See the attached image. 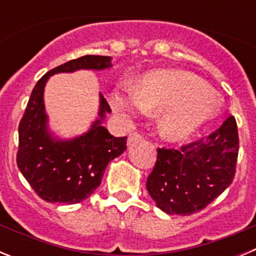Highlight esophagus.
<instances>
[{
    "mask_svg": "<svg viewBox=\"0 0 256 256\" xmlns=\"http://www.w3.org/2000/svg\"><path fill=\"white\" fill-rule=\"evenodd\" d=\"M141 140H142V134H141V133H138V132H133V133H130V136H128V144H136V142L141 141Z\"/></svg>",
    "mask_w": 256,
    "mask_h": 256,
    "instance_id": "obj_1",
    "label": "esophagus"
}]
</instances>
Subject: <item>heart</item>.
I'll list each match as a JSON object with an SVG mask.
<instances>
[{
  "mask_svg": "<svg viewBox=\"0 0 256 256\" xmlns=\"http://www.w3.org/2000/svg\"><path fill=\"white\" fill-rule=\"evenodd\" d=\"M114 112L124 120L159 114V132L168 141H184L219 112V98L196 76L159 70L142 78L137 88L124 86L112 94Z\"/></svg>",
  "mask_w": 256,
  "mask_h": 256,
  "instance_id": "obj_1",
  "label": "heart"
}]
</instances>
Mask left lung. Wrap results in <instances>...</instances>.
<instances>
[{"label":"left lung","instance_id":"8db88e82","mask_svg":"<svg viewBox=\"0 0 256 256\" xmlns=\"http://www.w3.org/2000/svg\"><path fill=\"white\" fill-rule=\"evenodd\" d=\"M238 130L234 115L208 137L180 148H158L146 188L166 214L191 216L218 198L234 178Z\"/></svg>","mask_w":256,"mask_h":256}]
</instances>
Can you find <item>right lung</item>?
Masks as SVG:
<instances>
[{"label":"right lung","mask_w":256,"mask_h":256,"mask_svg":"<svg viewBox=\"0 0 256 256\" xmlns=\"http://www.w3.org/2000/svg\"><path fill=\"white\" fill-rule=\"evenodd\" d=\"M108 56L86 55L47 72L34 86L19 124L16 162L20 172L40 198L48 202L76 204L100 186L108 164L124 152L126 137H114L101 126L112 112L100 94L98 119L91 130L69 141L52 138L47 130L44 91L50 76L79 69L102 70L112 66Z\"/></svg>","instance_id":"obj_1"}]
</instances>
